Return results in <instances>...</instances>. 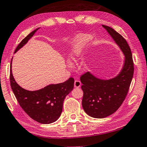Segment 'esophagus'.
<instances>
[{
	"mask_svg": "<svg viewBox=\"0 0 147 147\" xmlns=\"http://www.w3.org/2000/svg\"><path fill=\"white\" fill-rule=\"evenodd\" d=\"M81 85V83L80 82V81H79V80H76L75 82H74V87H76V88L80 87Z\"/></svg>",
	"mask_w": 147,
	"mask_h": 147,
	"instance_id": "34e87169",
	"label": "esophagus"
}]
</instances>
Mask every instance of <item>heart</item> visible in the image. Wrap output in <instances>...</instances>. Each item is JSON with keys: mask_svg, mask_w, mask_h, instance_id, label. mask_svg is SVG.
Masks as SVG:
<instances>
[{"mask_svg": "<svg viewBox=\"0 0 147 147\" xmlns=\"http://www.w3.org/2000/svg\"><path fill=\"white\" fill-rule=\"evenodd\" d=\"M92 37L87 34H79L74 38L69 44L67 57H68L69 66L71 67V64L76 63L77 61L82 57L83 53L87 45L91 41Z\"/></svg>", "mask_w": 147, "mask_h": 147, "instance_id": "b5f03b06", "label": "heart"}]
</instances>
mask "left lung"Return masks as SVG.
I'll list each match as a JSON object with an SVG mask.
<instances>
[{"label":"left lung","mask_w":147,"mask_h":147,"mask_svg":"<svg viewBox=\"0 0 147 147\" xmlns=\"http://www.w3.org/2000/svg\"><path fill=\"white\" fill-rule=\"evenodd\" d=\"M102 26L123 53L124 62L118 75L111 79L98 78L91 72L81 77L82 107L87 115L94 118H106L118 109L127 95L134 72L131 51L127 41L114 29Z\"/></svg>","instance_id":"1"}]
</instances>
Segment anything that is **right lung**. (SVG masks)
Masks as SVG:
<instances>
[{
	"label": "right lung",
	"instance_id": "1",
	"mask_svg": "<svg viewBox=\"0 0 147 147\" xmlns=\"http://www.w3.org/2000/svg\"><path fill=\"white\" fill-rule=\"evenodd\" d=\"M39 28L25 37L16 49L14 53L22 48ZM12 61V59L10 64V85L20 107L37 122L43 124L55 122L62 114L65 98L74 89V78H70L64 83L50 84L37 91H28L20 87L13 78Z\"/></svg>",
	"mask_w": 147,
	"mask_h": 147
}]
</instances>
